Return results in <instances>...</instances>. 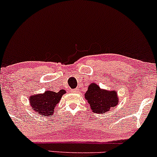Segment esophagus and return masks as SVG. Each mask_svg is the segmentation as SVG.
I'll use <instances>...</instances> for the list:
<instances>
[{
	"instance_id": "34e87169",
	"label": "esophagus",
	"mask_w": 157,
	"mask_h": 157,
	"mask_svg": "<svg viewBox=\"0 0 157 157\" xmlns=\"http://www.w3.org/2000/svg\"><path fill=\"white\" fill-rule=\"evenodd\" d=\"M72 91H73V92H76L77 93V92H78V91H79V89H74Z\"/></svg>"
}]
</instances>
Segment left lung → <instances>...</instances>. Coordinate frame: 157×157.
Returning a JSON list of instances; mask_svg holds the SVG:
<instances>
[{"label":"left lung","mask_w":157,"mask_h":157,"mask_svg":"<svg viewBox=\"0 0 157 157\" xmlns=\"http://www.w3.org/2000/svg\"><path fill=\"white\" fill-rule=\"evenodd\" d=\"M85 98L89 102L91 110L97 113H105L114 109L118 104V97L116 91L102 90L96 83L89 85Z\"/></svg>","instance_id":"1"}]
</instances>
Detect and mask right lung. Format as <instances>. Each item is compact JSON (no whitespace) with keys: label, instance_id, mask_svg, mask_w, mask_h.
Returning <instances> with one entry per match:
<instances>
[{"label":"right lung","instance_id":"add662e5","mask_svg":"<svg viewBox=\"0 0 157 157\" xmlns=\"http://www.w3.org/2000/svg\"><path fill=\"white\" fill-rule=\"evenodd\" d=\"M66 93L65 90H60L58 92L46 91L44 94H35L29 98L30 105L37 113L51 116L55 111L56 105L60 102L61 97Z\"/></svg>","mask_w":157,"mask_h":157}]
</instances>
